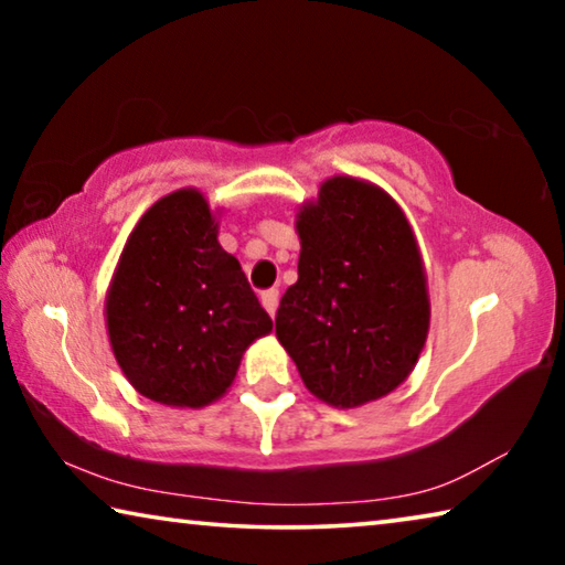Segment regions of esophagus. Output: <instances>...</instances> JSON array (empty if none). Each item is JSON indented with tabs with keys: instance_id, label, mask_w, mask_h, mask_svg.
<instances>
[{
	"instance_id": "esophagus-1",
	"label": "esophagus",
	"mask_w": 565,
	"mask_h": 565,
	"mask_svg": "<svg viewBox=\"0 0 565 565\" xmlns=\"http://www.w3.org/2000/svg\"><path fill=\"white\" fill-rule=\"evenodd\" d=\"M262 306H264L266 311H269V317L274 319L276 309H279V289H266L262 294Z\"/></svg>"
}]
</instances>
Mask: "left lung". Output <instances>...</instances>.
Masks as SVG:
<instances>
[{"instance_id": "obj_1", "label": "left lung", "mask_w": 565, "mask_h": 565, "mask_svg": "<svg viewBox=\"0 0 565 565\" xmlns=\"http://www.w3.org/2000/svg\"><path fill=\"white\" fill-rule=\"evenodd\" d=\"M299 281L276 311V339L306 388L356 408L404 384L428 337L426 271L416 236L384 189L327 179L296 214Z\"/></svg>"}]
</instances>
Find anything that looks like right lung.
Segmentation results:
<instances>
[{
	"instance_id": "obj_1",
	"label": "right lung",
	"mask_w": 565,
	"mask_h": 565,
	"mask_svg": "<svg viewBox=\"0 0 565 565\" xmlns=\"http://www.w3.org/2000/svg\"><path fill=\"white\" fill-rule=\"evenodd\" d=\"M202 191L179 189L139 218L107 294L111 351L141 396L202 408L226 394L269 313L232 254Z\"/></svg>"
}]
</instances>
